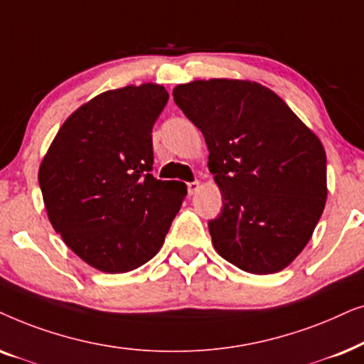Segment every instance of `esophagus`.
I'll use <instances>...</instances> for the list:
<instances>
[{
  "label": "esophagus",
  "mask_w": 364,
  "mask_h": 364,
  "mask_svg": "<svg viewBox=\"0 0 364 364\" xmlns=\"http://www.w3.org/2000/svg\"><path fill=\"white\" fill-rule=\"evenodd\" d=\"M188 193H190V195H196L198 193V190H200V181H191V183H188Z\"/></svg>",
  "instance_id": "1"
}]
</instances>
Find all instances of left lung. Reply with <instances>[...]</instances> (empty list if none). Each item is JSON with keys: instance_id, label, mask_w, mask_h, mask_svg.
<instances>
[{"instance_id": "left-lung-1", "label": "left lung", "mask_w": 364, "mask_h": 364, "mask_svg": "<svg viewBox=\"0 0 364 364\" xmlns=\"http://www.w3.org/2000/svg\"><path fill=\"white\" fill-rule=\"evenodd\" d=\"M200 128L223 208L208 223L216 253L253 274L284 269L326 205V153L274 91L248 80H196L173 90Z\"/></svg>"}]
</instances>
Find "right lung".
<instances>
[{"mask_svg": "<svg viewBox=\"0 0 364 364\" xmlns=\"http://www.w3.org/2000/svg\"><path fill=\"white\" fill-rule=\"evenodd\" d=\"M161 85L105 91L70 114L43 158L38 181L48 220L73 253L103 273L148 263L186 196L151 174Z\"/></svg>", "mask_w": 364, "mask_h": 364, "instance_id": "obj_1", "label": "right lung"}]
</instances>
